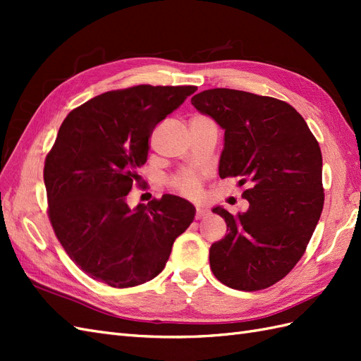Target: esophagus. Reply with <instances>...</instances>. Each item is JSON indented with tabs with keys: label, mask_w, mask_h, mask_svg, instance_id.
I'll return each instance as SVG.
<instances>
[{
	"label": "esophagus",
	"mask_w": 361,
	"mask_h": 361,
	"mask_svg": "<svg viewBox=\"0 0 361 361\" xmlns=\"http://www.w3.org/2000/svg\"><path fill=\"white\" fill-rule=\"evenodd\" d=\"M206 214H208V209L206 208H202V206H197V212H195V219L197 220H200V219H203Z\"/></svg>",
	"instance_id": "obj_1"
}]
</instances>
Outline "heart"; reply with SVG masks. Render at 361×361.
<instances>
[{
  "label": "heart",
  "mask_w": 361,
  "mask_h": 361,
  "mask_svg": "<svg viewBox=\"0 0 361 361\" xmlns=\"http://www.w3.org/2000/svg\"><path fill=\"white\" fill-rule=\"evenodd\" d=\"M172 185L186 195H198L202 189L200 178L194 172H183L176 175L172 180Z\"/></svg>",
  "instance_id": "heart-1"
}]
</instances>
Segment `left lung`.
<instances>
[{"label":"left lung","instance_id":"obj_1","mask_svg":"<svg viewBox=\"0 0 361 361\" xmlns=\"http://www.w3.org/2000/svg\"><path fill=\"white\" fill-rule=\"evenodd\" d=\"M190 102L225 130L220 178L250 183L247 212L217 206L228 234L209 264L225 286L256 291L281 281L302 257L323 211V157L317 137L290 104L247 91L212 88Z\"/></svg>","mask_w":361,"mask_h":361}]
</instances>
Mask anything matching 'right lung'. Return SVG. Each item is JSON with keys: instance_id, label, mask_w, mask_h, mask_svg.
<instances>
[{"instance_id": "1", "label": "right lung", "mask_w": 361, "mask_h": 361, "mask_svg": "<svg viewBox=\"0 0 361 361\" xmlns=\"http://www.w3.org/2000/svg\"><path fill=\"white\" fill-rule=\"evenodd\" d=\"M197 87L136 85L106 91L74 109L44 159L48 216L66 255L82 271L110 287L127 288L163 271L176 237L195 208L163 195L130 209L149 137L158 122Z\"/></svg>"}]
</instances>
